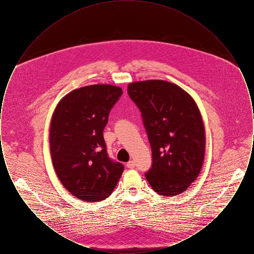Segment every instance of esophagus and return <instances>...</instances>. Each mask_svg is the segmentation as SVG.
<instances>
[{
  "label": "esophagus",
  "instance_id": "1",
  "mask_svg": "<svg viewBox=\"0 0 254 254\" xmlns=\"http://www.w3.org/2000/svg\"><path fill=\"white\" fill-rule=\"evenodd\" d=\"M127 167L128 169H134V168H135V163H134V161L130 160L129 162H127Z\"/></svg>",
  "mask_w": 254,
  "mask_h": 254
}]
</instances>
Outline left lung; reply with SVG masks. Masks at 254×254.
Here are the masks:
<instances>
[{
  "label": "left lung",
  "mask_w": 254,
  "mask_h": 254,
  "mask_svg": "<svg viewBox=\"0 0 254 254\" xmlns=\"http://www.w3.org/2000/svg\"><path fill=\"white\" fill-rule=\"evenodd\" d=\"M127 93L142 112L151 146L146 180L160 195L183 193L198 177L205 159V127L193 98L163 80L130 83Z\"/></svg>",
  "instance_id": "obj_1"
}]
</instances>
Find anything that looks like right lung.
<instances>
[{
	"label": "right lung",
	"mask_w": 254,
	"mask_h": 254,
	"mask_svg": "<svg viewBox=\"0 0 254 254\" xmlns=\"http://www.w3.org/2000/svg\"><path fill=\"white\" fill-rule=\"evenodd\" d=\"M123 94L111 85H86L63 97L53 112L49 148L62 185L85 202L108 198L121 177L124 166L107 153L103 131L110 109Z\"/></svg>",
	"instance_id": "1"
}]
</instances>
